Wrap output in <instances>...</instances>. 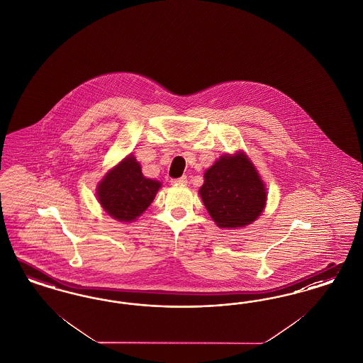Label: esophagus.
Wrapping results in <instances>:
<instances>
[{
  "label": "esophagus",
  "mask_w": 363,
  "mask_h": 363,
  "mask_svg": "<svg viewBox=\"0 0 363 363\" xmlns=\"http://www.w3.org/2000/svg\"><path fill=\"white\" fill-rule=\"evenodd\" d=\"M172 184H173V185H186V184H188V178H186V175H182V177H179V178L172 179Z\"/></svg>",
  "instance_id": "obj_1"
}]
</instances>
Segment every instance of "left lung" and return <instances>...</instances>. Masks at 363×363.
<instances>
[{"mask_svg": "<svg viewBox=\"0 0 363 363\" xmlns=\"http://www.w3.org/2000/svg\"><path fill=\"white\" fill-rule=\"evenodd\" d=\"M203 178L201 199L217 226L238 229L250 225L263 213L267 190L244 152L220 157Z\"/></svg>", "mask_w": 363, "mask_h": 363, "instance_id": "left-lung-1", "label": "left lung"}]
</instances>
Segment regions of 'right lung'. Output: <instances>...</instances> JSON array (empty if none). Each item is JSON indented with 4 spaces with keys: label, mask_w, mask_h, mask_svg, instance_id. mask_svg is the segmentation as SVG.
Segmentation results:
<instances>
[{
    "label": "right lung",
    "mask_w": 363,
    "mask_h": 363,
    "mask_svg": "<svg viewBox=\"0 0 363 363\" xmlns=\"http://www.w3.org/2000/svg\"><path fill=\"white\" fill-rule=\"evenodd\" d=\"M161 182L146 178L134 155L113 167L100 181L96 196L101 208L122 223L135 221L154 200Z\"/></svg>",
    "instance_id": "1"
}]
</instances>
